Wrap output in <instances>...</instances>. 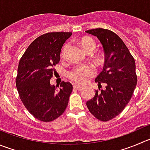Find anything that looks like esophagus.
<instances>
[{
    "instance_id": "esophagus-1",
    "label": "esophagus",
    "mask_w": 150,
    "mask_h": 150,
    "mask_svg": "<svg viewBox=\"0 0 150 150\" xmlns=\"http://www.w3.org/2000/svg\"><path fill=\"white\" fill-rule=\"evenodd\" d=\"M73 88H76V89H81V88H83V86H82L78 85V84L74 83L73 84Z\"/></svg>"
}]
</instances>
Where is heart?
<instances>
[{
    "instance_id": "b5f03b06",
    "label": "heart",
    "mask_w": 150,
    "mask_h": 150,
    "mask_svg": "<svg viewBox=\"0 0 150 150\" xmlns=\"http://www.w3.org/2000/svg\"><path fill=\"white\" fill-rule=\"evenodd\" d=\"M81 45L83 50L86 53L90 51L92 52L96 47L95 41L88 36H85L81 39ZM67 46L68 44H66L62 48V56H64L65 49ZM94 75H95V69L94 67L91 64H84L79 65L72 68L68 73V77L73 82L79 84H83Z\"/></svg>"
}]
</instances>
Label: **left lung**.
I'll list each match as a JSON object with an SVG mask.
<instances>
[{
  "label": "left lung",
  "instance_id": "8db88e82",
  "mask_svg": "<svg viewBox=\"0 0 150 150\" xmlns=\"http://www.w3.org/2000/svg\"><path fill=\"white\" fill-rule=\"evenodd\" d=\"M97 36L103 45L105 64L95 82L105 83V90H96L94 97L86 102L95 118L107 122L115 118L128 104L137 84L136 63L122 39L114 32L104 28L86 30Z\"/></svg>",
  "mask_w": 150,
  "mask_h": 150
}]
</instances>
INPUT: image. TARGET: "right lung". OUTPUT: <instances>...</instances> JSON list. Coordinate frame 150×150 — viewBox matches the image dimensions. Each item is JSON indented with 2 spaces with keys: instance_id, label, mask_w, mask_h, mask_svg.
Wrapping results in <instances>:
<instances>
[{
  "instance_id": "1",
  "label": "right lung",
  "mask_w": 150,
  "mask_h": 150,
  "mask_svg": "<svg viewBox=\"0 0 150 150\" xmlns=\"http://www.w3.org/2000/svg\"><path fill=\"white\" fill-rule=\"evenodd\" d=\"M71 32H50L37 37L19 62L16 86L25 107L42 122H51L63 114L72 85L62 81L56 90L50 81L60 61L61 49Z\"/></svg>"
}]
</instances>
